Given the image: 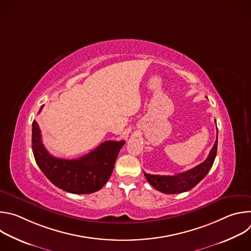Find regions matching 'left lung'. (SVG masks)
<instances>
[{
    "label": "left lung",
    "instance_id": "left-lung-1",
    "mask_svg": "<svg viewBox=\"0 0 251 251\" xmlns=\"http://www.w3.org/2000/svg\"><path fill=\"white\" fill-rule=\"evenodd\" d=\"M217 150L218 135L217 140L214 142V145L211 148L206 160L195 168L184 173L176 174V176H160L145 173V177L154 189L164 194L172 195L188 192L196 187L206 176L214 162V159H216Z\"/></svg>",
    "mask_w": 251,
    "mask_h": 251
}]
</instances>
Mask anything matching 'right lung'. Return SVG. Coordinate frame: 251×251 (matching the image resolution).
Listing matches in <instances>:
<instances>
[{"label": "right lung", "instance_id": "add662e5", "mask_svg": "<svg viewBox=\"0 0 251 251\" xmlns=\"http://www.w3.org/2000/svg\"><path fill=\"white\" fill-rule=\"evenodd\" d=\"M44 105L41 107L42 111ZM125 141H105L96 149L78 159L67 160L51 156L42 142L38 122H32L31 147L35 162L49 180L71 194H91L102 189L109 180L119 151Z\"/></svg>", "mask_w": 251, "mask_h": 251}]
</instances>
